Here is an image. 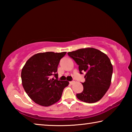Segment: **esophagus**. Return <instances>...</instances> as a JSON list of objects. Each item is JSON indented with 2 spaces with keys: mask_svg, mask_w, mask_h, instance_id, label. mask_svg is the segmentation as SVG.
I'll use <instances>...</instances> for the list:
<instances>
[{
  "mask_svg": "<svg viewBox=\"0 0 132 132\" xmlns=\"http://www.w3.org/2000/svg\"><path fill=\"white\" fill-rule=\"evenodd\" d=\"M69 83H70V84L72 85V84H73L75 83V81H71L69 82Z\"/></svg>",
  "mask_w": 132,
  "mask_h": 132,
  "instance_id": "34e87169",
  "label": "esophagus"
}]
</instances>
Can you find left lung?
I'll return each instance as SVG.
<instances>
[{"mask_svg":"<svg viewBox=\"0 0 132 132\" xmlns=\"http://www.w3.org/2000/svg\"><path fill=\"white\" fill-rule=\"evenodd\" d=\"M79 66L80 74L84 76L83 91L77 94L81 101L94 103L105 94L111 85L113 67L109 58L101 51L93 48H82L68 53Z\"/></svg>","mask_w":132,"mask_h":132,"instance_id":"8db88e82","label":"left lung"}]
</instances>
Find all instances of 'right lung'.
I'll return each mask as SVG.
<instances>
[{"mask_svg":"<svg viewBox=\"0 0 132 132\" xmlns=\"http://www.w3.org/2000/svg\"><path fill=\"white\" fill-rule=\"evenodd\" d=\"M66 53H39L26 62L21 71L22 84L28 97L35 103L48 106L61 99L69 82L58 80L57 70L60 60Z\"/></svg>","mask_w":132,"mask_h":132,"instance_id":"1","label":"right lung"}]
</instances>
